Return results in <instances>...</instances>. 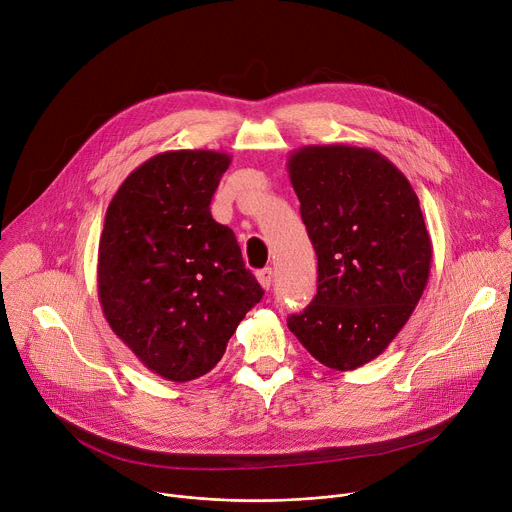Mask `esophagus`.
I'll list each match as a JSON object with an SVG mask.
<instances>
[{
    "instance_id": "obj_1",
    "label": "esophagus",
    "mask_w": 512,
    "mask_h": 512,
    "mask_svg": "<svg viewBox=\"0 0 512 512\" xmlns=\"http://www.w3.org/2000/svg\"><path fill=\"white\" fill-rule=\"evenodd\" d=\"M257 279H259V283H261L263 289H269L271 283H273V269H271V267H265V269L257 271Z\"/></svg>"
}]
</instances>
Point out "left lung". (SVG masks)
I'll return each instance as SVG.
<instances>
[{"label": "left lung", "mask_w": 512, "mask_h": 512, "mask_svg": "<svg viewBox=\"0 0 512 512\" xmlns=\"http://www.w3.org/2000/svg\"><path fill=\"white\" fill-rule=\"evenodd\" d=\"M287 170L317 255V293L287 325L323 366L356 370L390 346L426 289L432 243L418 197L372 148L303 146Z\"/></svg>", "instance_id": "8db88e82"}]
</instances>
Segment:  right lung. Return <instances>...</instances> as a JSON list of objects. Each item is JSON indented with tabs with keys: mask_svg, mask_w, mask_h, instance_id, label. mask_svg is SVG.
<instances>
[{
	"mask_svg": "<svg viewBox=\"0 0 512 512\" xmlns=\"http://www.w3.org/2000/svg\"><path fill=\"white\" fill-rule=\"evenodd\" d=\"M231 164L215 150L160 152L126 177L98 245V297L112 331L156 376L211 372L263 289L235 233L211 217Z\"/></svg>",
	"mask_w": 512,
	"mask_h": 512,
	"instance_id": "obj_1",
	"label": "right lung"
}]
</instances>
